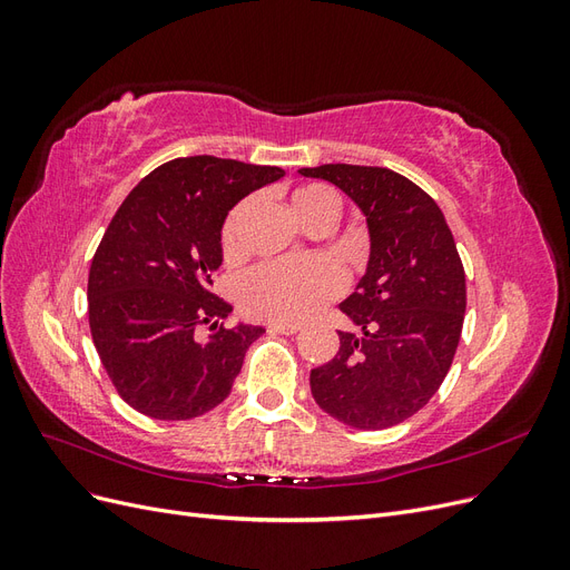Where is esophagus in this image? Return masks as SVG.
I'll return each instance as SVG.
<instances>
[{"mask_svg": "<svg viewBox=\"0 0 570 570\" xmlns=\"http://www.w3.org/2000/svg\"><path fill=\"white\" fill-rule=\"evenodd\" d=\"M268 331L281 333V335H295V333H299V325H295V323H271Z\"/></svg>", "mask_w": 570, "mask_h": 570, "instance_id": "34e87169", "label": "esophagus"}]
</instances>
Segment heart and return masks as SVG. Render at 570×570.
<instances>
[{
  "instance_id": "1",
  "label": "heart",
  "mask_w": 570,
  "mask_h": 570,
  "mask_svg": "<svg viewBox=\"0 0 570 570\" xmlns=\"http://www.w3.org/2000/svg\"><path fill=\"white\" fill-rule=\"evenodd\" d=\"M323 209L340 212L331 187L306 185L292 195V212L302 220ZM249 212V202L235 206L223 226V249L239 254V228ZM344 289V275L333 262H268L252 268L237 285V302L252 318L299 323L314 316Z\"/></svg>"
}]
</instances>
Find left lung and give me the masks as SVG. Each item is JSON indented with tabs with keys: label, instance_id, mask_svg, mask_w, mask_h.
Returning a JSON list of instances; mask_svg holds the SVG:
<instances>
[{
	"label": "left lung",
	"instance_id": "1",
	"mask_svg": "<svg viewBox=\"0 0 570 570\" xmlns=\"http://www.w3.org/2000/svg\"><path fill=\"white\" fill-rule=\"evenodd\" d=\"M304 178L340 187L366 218L368 264L340 312V350L312 371L316 404L344 425L383 430L433 396L456 354L465 273L444 214L419 185L390 168L325 164Z\"/></svg>",
	"mask_w": 570,
	"mask_h": 570
}]
</instances>
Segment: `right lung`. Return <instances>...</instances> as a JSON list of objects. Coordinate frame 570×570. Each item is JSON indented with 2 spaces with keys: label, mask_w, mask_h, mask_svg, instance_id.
<instances>
[{
  "label": "right lung",
  "mask_w": 570,
  "mask_h": 570,
  "mask_svg": "<svg viewBox=\"0 0 570 570\" xmlns=\"http://www.w3.org/2000/svg\"><path fill=\"white\" fill-rule=\"evenodd\" d=\"M283 176L278 166L185 157L154 168L118 206L90 266L88 312L101 366L135 411L187 421L230 394L266 331L220 323L233 314L209 289L220 230L239 199Z\"/></svg>",
  "instance_id": "obj_1"
}]
</instances>
